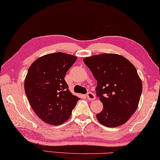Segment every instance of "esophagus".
Listing matches in <instances>:
<instances>
[{
	"label": "esophagus",
	"mask_w": 160,
	"mask_h": 160,
	"mask_svg": "<svg viewBox=\"0 0 160 160\" xmlns=\"http://www.w3.org/2000/svg\"><path fill=\"white\" fill-rule=\"evenodd\" d=\"M86 96H87V98H88V100L92 101V100H95V95H94L92 92H88L87 95H86Z\"/></svg>",
	"instance_id": "esophagus-1"
}]
</instances>
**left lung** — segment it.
<instances>
[{"label": "left lung", "mask_w": 160, "mask_h": 160, "mask_svg": "<svg viewBox=\"0 0 160 160\" xmlns=\"http://www.w3.org/2000/svg\"><path fill=\"white\" fill-rule=\"evenodd\" d=\"M83 62L98 81L96 94L103 105L96 115L99 122L109 128L123 125L135 113L142 91L135 67L112 53L85 58Z\"/></svg>", "instance_id": "8db88e82"}]
</instances>
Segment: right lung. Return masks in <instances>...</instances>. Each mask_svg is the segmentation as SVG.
Here are the masks:
<instances>
[{"label": "right lung", "instance_id": "obj_1", "mask_svg": "<svg viewBox=\"0 0 160 160\" xmlns=\"http://www.w3.org/2000/svg\"><path fill=\"white\" fill-rule=\"evenodd\" d=\"M77 58L55 52L38 58L25 79V91L30 105L39 118L49 125L67 121L79 98L68 89L64 78Z\"/></svg>", "mask_w": 160, "mask_h": 160}]
</instances>
